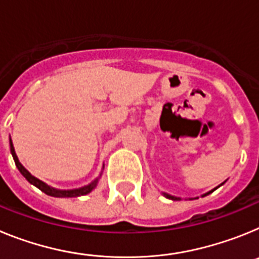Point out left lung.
Here are the masks:
<instances>
[{
	"instance_id": "1",
	"label": "left lung",
	"mask_w": 259,
	"mask_h": 259,
	"mask_svg": "<svg viewBox=\"0 0 259 259\" xmlns=\"http://www.w3.org/2000/svg\"><path fill=\"white\" fill-rule=\"evenodd\" d=\"M212 192L214 191H210L209 193H206V194H203V196H207V194H210V193H212ZM164 196H166L167 198H170V200H180V198H178V197H174V196H170V194H166V193H163Z\"/></svg>"
}]
</instances>
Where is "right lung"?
Listing matches in <instances>:
<instances>
[{
    "label": "right lung",
    "mask_w": 259,
    "mask_h": 259,
    "mask_svg": "<svg viewBox=\"0 0 259 259\" xmlns=\"http://www.w3.org/2000/svg\"><path fill=\"white\" fill-rule=\"evenodd\" d=\"M10 150H11V154H13L14 162H15V166L18 167V170L20 171V174H22V175L24 176V178H26L31 184L35 185L36 188L40 189L41 192H44V193L48 194V196H52V197H79V196L88 194L89 192L92 191L96 185H97L98 179H96L95 182L91 183V184L87 185V187H83V188H79V189H72V191H57V189L50 188L49 185H47L45 183L38 180L37 178H35V176H32L31 174H29L28 171H27L22 164H20V162L18 161L17 154H15V150H14V146H13V141L11 140H10Z\"/></svg>",
    "instance_id": "1"
}]
</instances>
